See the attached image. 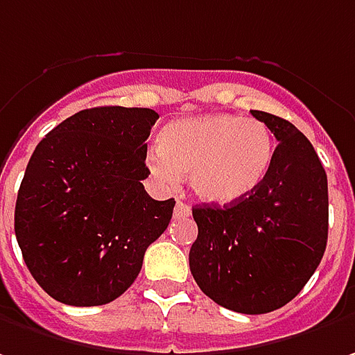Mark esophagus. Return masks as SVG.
<instances>
[{
	"label": "esophagus",
	"mask_w": 355,
	"mask_h": 355,
	"mask_svg": "<svg viewBox=\"0 0 355 355\" xmlns=\"http://www.w3.org/2000/svg\"><path fill=\"white\" fill-rule=\"evenodd\" d=\"M190 206L189 204H184V202H177V206H175V218H189L190 216Z\"/></svg>",
	"instance_id": "obj_1"
}]
</instances>
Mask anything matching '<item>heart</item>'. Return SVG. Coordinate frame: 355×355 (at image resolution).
I'll return each instance as SVG.
<instances>
[{
	"instance_id": "heart-1",
	"label": "heart",
	"mask_w": 355,
	"mask_h": 355,
	"mask_svg": "<svg viewBox=\"0 0 355 355\" xmlns=\"http://www.w3.org/2000/svg\"><path fill=\"white\" fill-rule=\"evenodd\" d=\"M273 137L259 119L232 114L184 117L166 123L147 166L163 187L175 189L180 175L200 200L227 206L243 200L267 177Z\"/></svg>"
}]
</instances>
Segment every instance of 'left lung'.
<instances>
[{"instance_id": "left-lung-1", "label": "left lung", "mask_w": 355, "mask_h": 355, "mask_svg": "<svg viewBox=\"0 0 355 355\" xmlns=\"http://www.w3.org/2000/svg\"><path fill=\"white\" fill-rule=\"evenodd\" d=\"M279 145L267 177L243 200L192 208L198 238L190 271L220 306L265 314L299 295L328 239V178L318 155L291 121L251 110Z\"/></svg>"}]
</instances>
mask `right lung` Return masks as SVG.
<instances>
[{"label":"right lung","instance_id":"right-lung-1","mask_svg":"<svg viewBox=\"0 0 355 355\" xmlns=\"http://www.w3.org/2000/svg\"><path fill=\"white\" fill-rule=\"evenodd\" d=\"M149 107H90L58 123L33 151L15 204V236L33 279L70 306L116 300L137 279L175 198H151L143 178Z\"/></svg>","mask_w":355,"mask_h":355}]
</instances>
